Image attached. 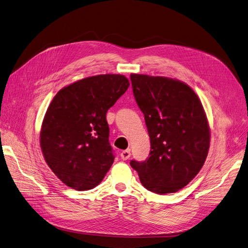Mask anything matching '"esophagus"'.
Returning a JSON list of instances; mask_svg holds the SVG:
<instances>
[{
  "mask_svg": "<svg viewBox=\"0 0 248 248\" xmlns=\"http://www.w3.org/2000/svg\"><path fill=\"white\" fill-rule=\"evenodd\" d=\"M130 150L128 149V150H124V151H122L121 152V154H120V156H121V158L123 159V160H127L130 157Z\"/></svg>",
  "mask_w": 248,
  "mask_h": 248,
  "instance_id": "34e87169",
  "label": "esophagus"
}]
</instances>
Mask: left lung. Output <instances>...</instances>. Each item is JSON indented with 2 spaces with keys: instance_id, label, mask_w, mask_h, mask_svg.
Returning a JSON list of instances; mask_svg holds the SVG:
<instances>
[{
  "instance_id": "1",
  "label": "left lung",
  "mask_w": 248,
  "mask_h": 248,
  "mask_svg": "<svg viewBox=\"0 0 248 248\" xmlns=\"http://www.w3.org/2000/svg\"><path fill=\"white\" fill-rule=\"evenodd\" d=\"M130 79L151 142L149 158L131 160L130 166L148 190L176 192L198 175L207 158L210 129L204 108L180 80L146 74H131Z\"/></svg>"
}]
</instances>
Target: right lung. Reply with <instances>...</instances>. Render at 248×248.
Wrapping results in <instances>:
<instances>
[{
  "label": "right lung",
  "instance_id": "right-lung-1",
  "mask_svg": "<svg viewBox=\"0 0 248 248\" xmlns=\"http://www.w3.org/2000/svg\"><path fill=\"white\" fill-rule=\"evenodd\" d=\"M129 87L121 74H100L63 88L44 116L40 146L47 166L65 185L92 189L115 159L107 112Z\"/></svg>",
  "mask_w": 248,
  "mask_h": 248
}]
</instances>
